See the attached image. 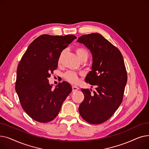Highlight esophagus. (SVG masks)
<instances>
[{
	"mask_svg": "<svg viewBox=\"0 0 149 149\" xmlns=\"http://www.w3.org/2000/svg\"><path fill=\"white\" fill-rule=\"evenodd\" d=\"M79 89V88L76 86H72V92H76Z\"/></svg>",
	"mask_w": 149,
	"mask_h": 149,
	"instance_id": "esophagus-1",
	"label": "esophagus"
}]
</instances>
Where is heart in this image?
<instances>
[{"label": "heart", "mask_w": 149, "mask_h": 149, "mask_svg": "<svg viewBox=\"0 0 149 149\" xmlns=\"http://www.w3.org/2000/svg\"><path fill=\"white\" fill-rule=\"evenodd\" d=\"M75 52L77 53V55L78 57H79V60L80 61L83 60H88V56H89V53L88 50L83 48V47H79V48H77L75 49ZM64 51H62L60 55L58 63L60 64L61 63V60L63 56ZM65 79L68 81L70 83H76L78 81V75L75 72H68L65 74Z\"/></svg>", "instance_id": "b5f03b06"}]
</instances>
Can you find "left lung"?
<instances>
[{
    "label": "left lung",
    "mask_w": 149,
    "mask_h": 149,
    "mask_svg": "<svg viewBox=\"0 0 149 149\" xmlns=\"http://www.w3.org/2000/svg\"><path fill=\"white\" fill-rule=\"evenodd\" d=\"M77 42L83 43L92 54V68L85 81L96 87L92 93L91 89H81L84 98L79 113L89 123H103L122 103L127 80L123 57L118 48L98 33L83 35Z\"/></svg>",
    "instance_id": "1"
}]
</instances>
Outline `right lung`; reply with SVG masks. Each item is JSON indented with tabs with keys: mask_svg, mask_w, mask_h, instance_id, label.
Instances as JSON below:
<instances>
[{
	"mask_svg": "<svg viewBox=\"0 0 149 149\" xmlns=\"http://www.w3.org/2000/svg\"><path fill=\"white\" fill-rule=\"evenodd\" d=\"M75 38L74 35H42L29 45L19 62L15 91L23 110L36 121L53 120L72 91L66 81L52 89L48 79L57 68L62 51Z\"/></svg>",
	"mask_w": 149,
	"mask_h": 149,
	"instance_id": "obj_1",
	"label": "right lung"
}]
</instances>
